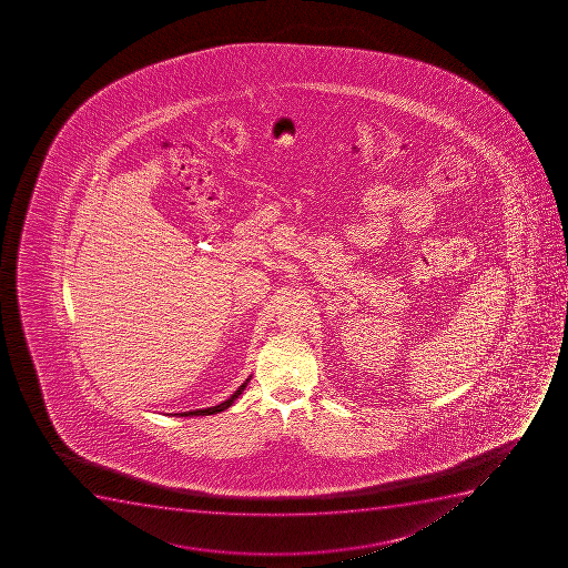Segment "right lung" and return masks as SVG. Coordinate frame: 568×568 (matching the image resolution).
<instances>
[{
    "mask_svg": "<svg viewBox=\"0 0 568 568\" xmlns=\"http://www.w3.org/2000/svg\"><path fill=\"white\" fill-rule=\"evenodd\" d=\"M252 377H247L246 382L242 383L241 387L236 388L235 393L231 394L230 398L222 402V404L214 405V407H207V409H196V410H186V413H174L175 416H203V415H216V413H222V410L231 407V404L235 402L239 396H241L242 390L246 388L247 382H250Z\"/></svg>",
    "mask_w": 568,
    "mask_h": 568,
    "instance_id": "right-lung-1",
    "label": "right lung"
}]
</instances>
